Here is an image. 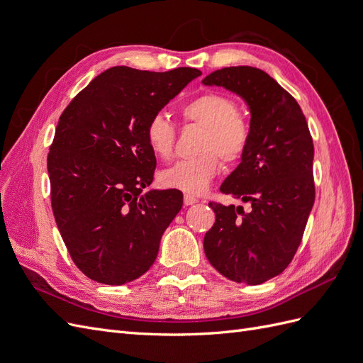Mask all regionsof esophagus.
<instances>
[{
    "label": "esophagus",
    "instance_id": "1",
    "mask_svg": "<svg viewBox=\"0 0 363 363\" xmlns=\"http://www.w3.org/2000/svg\"><path fill=\"white\" fill-rule=\"evenodd\" d=\"M183 201H184V206H192L195 203H199V199H195V196H192V195H184Z\"/></svg>",
    "mask_w": 363,
    "mask_h": 363
}]
</instances>
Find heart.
Returning a JSON list of instances; mask_svg holds the SVG:
<instances>
[{
	"label": "heart",
	"mask_w": 363,
	"mask_h": 363,
	"mask_svg": "<svg viewBox=\"0 0 363 363\" xmlns=\"http://www.w3.org/2000/svg\"><path fill=\"white\" fill-rule=\"evenodd\" d=\"M184 123L204 128L196 151L199 156L180 160L160 174L164 188L199 195L204 192L219 171V159L235 163L245 155L251 128L245 116L238 112L232 98L219 92H204L191 98L180 107ZM145 138L150 150L168 160L174 155L175 127L163 115H155L147 124Z\"/></svg>",
	"instance_id": "1"
}]
</instances>
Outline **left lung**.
I'll return each instance as SVG.
<instances>
[{
    "mask_svg": "<svg viewBox=\"0 0 363 363\" xmlns=\"http://www.w3.org/2000/svg\"><path fill=\"white\" fill-rule=\"evenodd\" d=\"M206 86H223L247 103L250 144L221 192L250 204L208 203L216 215L204 252L224 277L260 284L294 259L315 201L313 140L295 98L265 71L230 67L208 74Z\"/></svg>",
    "mask_w": 363,
    "mask_h": 363,
    "instance_id": "8db88e82",
    "label": "left lung"
}]
</instances>
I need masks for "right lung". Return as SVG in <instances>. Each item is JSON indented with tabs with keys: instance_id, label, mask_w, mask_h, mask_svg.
<instances>
[{
	"instance_id": "right-lung-1",
	"label": "right lung",
	"mask_w": 363,
	"mask_h": 363,
	"mask_svg": "<svg viewBox=\"0 0 363 363\" xmlns=\"http://www.w3.org/2000/svg\"><path fill=\"white\" fill-rule=\"evenodd\" d=\"M199 75L195 68L113 67L60 115L47 159L52 213L71 259L91 280L119 286L155 263L183 195L144 191L156 169L145 128Z\"/></svg>"
}]
</instances>
